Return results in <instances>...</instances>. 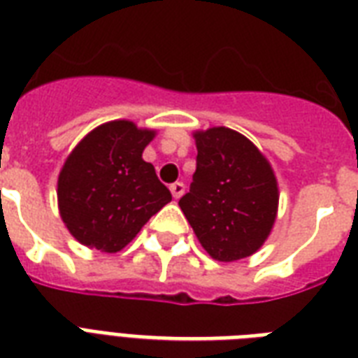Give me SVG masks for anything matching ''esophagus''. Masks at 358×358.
Here are the masks:
<instances>
[{"mask_svg": "<svg viewBox=\"0 0 358 358\" xmlns=\"http://www.w3.org/2000/svg\"><path fill=\"white\" fill-rule=\"evenodd\" d=\"M170 190H171V196H173V198H176V199H179L182 196V194H185V185L177 181V182H173V185H171Z\"/></svg>", "mask_w": 358, "mask_h": 358, "instance_id": "obj_1", "label": "esophagus"}]
</instances>
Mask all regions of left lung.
<instances>
[{"label": "left lung", "mask_w": 358, "mask_h": 358, "mask_svg": "<svg viewBox=\"0 0 358 358\" xmlns=\"http://www.w3.org/2000/svg\"><path fill=\"white\" fill-rule=\"evenodd\" d=\"M196 171L179 199L213 259L237 262L263 246L278 213V182L265 155L228 127L196 130Z\"/></svg>", "instance_id": "left-lung-1"}]
</instances>
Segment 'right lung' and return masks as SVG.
Here are the masks:
<instances>
[{"label": "right lung", "instance_id": "right-lung-1", "mask_svg": "<svg viewBox=\"0 0 358 358\" xmlns=\"http://www.w3.org/2000/svg\"><path fill=\"white\" fill-rule=\"evenodd\" d=\"M157 130L115 119L78 141L57 177V207L82 245L123 250L149 218L171 201L151 162L141 159Z\"/></svg>", "mask_w": 358, "mask_h": 358}]
</instances>
